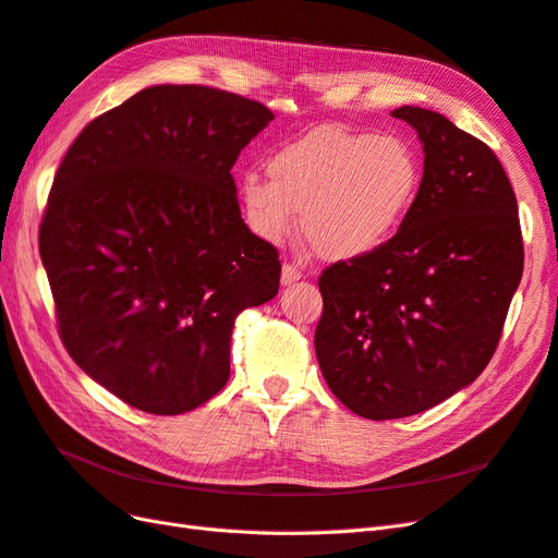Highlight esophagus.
Listing matches in <instances>:
<instances>
[{"label":"esophagus","mask_w":558,"mask_h":558,"mask_svg":"<svg viewBox=\"0 0 558 558\" xmlns=\"http://www.w3.org/2000/svg\"><path fill=\"white\" fill-rule=\"evenodd\" d=\"M300 277H302V272H300V269H298L295 265L283 263V267H281V286H291V283H295Z\"/></svg>","instance_id":"1"}]
</instances>
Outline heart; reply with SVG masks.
Segmentation results:
<instances>
[{
  "instance_id": "1",
  "label": "heart",
  "mask_w": 558,
  "mask_h": 558,
  "mask_svg": "<svg viewBox=\"0 0 558 558\" xmlns=\"http://www.w3.org/2000/svg\"><path fill=\"white\" fill-rule=\"evenodd\" d=\"M416 150L398 134L318 128L267 160V179L244 174L248 228L279 244L295 228L324 260H356L393 238L421 191Z\"/></svg>"
}]
</instances>
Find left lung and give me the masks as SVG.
Returning <instances> with one entry per match:
<instances>
[{
	"mask_svg": "<svg viewBox=\"0 0 558 558\" xmlns=\"http://www.w3.org/2000/svg\"><path fill=\"white\" fill-rule=\"evenodd\" d=\"M424 181L398 232L318 279L314 347L330 391L365 418L426 412L492 361L523 272L517 197L496 154L442 113L400 107Z\"/></svg>",
	"mask_w": 558,
	"mask_h": 558,
	"instance_id": "left-lung-1",
	"label": "left lung"
}]
</instances>
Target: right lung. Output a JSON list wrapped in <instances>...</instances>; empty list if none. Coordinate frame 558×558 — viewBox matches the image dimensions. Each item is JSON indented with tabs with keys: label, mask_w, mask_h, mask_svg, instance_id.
Segmentation results:
<instances>
[{
	"label": "right lung",
	"mask_w": 558,
	"mask_h": 558,
	"mask_svg": "<svg viewBox=\"0 0 558 558\" xmlns=\"http://www.w3.org/2000/svg\"><path fill=\"white\" fill-rule=\"evenodd\" d=\"M272 111L205 86H150L83 128L56 174L39 253L76 365L148 414L230 377L238 314L279 291L272 244L230 174Z\"/></svg>",
	"instance_id": "obj_1"
}]
</instances>
